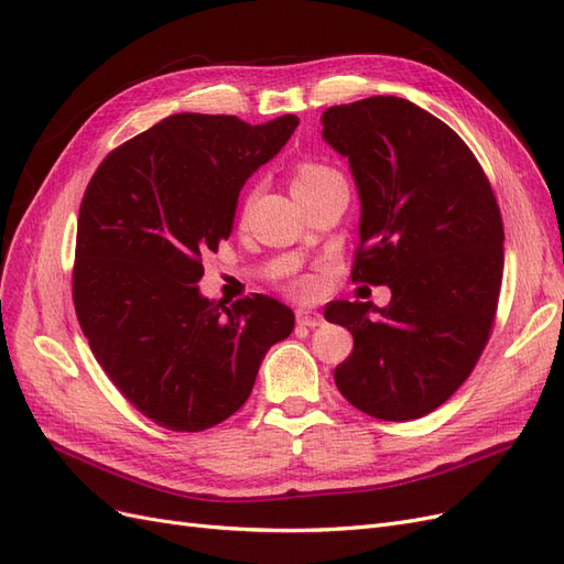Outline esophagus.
I'll return each mask as SVG.
<instances>
[{"mask_svg": "<svg viewBox=\"0 0 564 564\" xmlns=\"http://www.w3.org/2000/svg\"><path fill=\"white\" fill-rule=\"evenodd\" d=\"M296 322L301 324V327H311V329H315V327H319V324L324 322V317H322V313H317V311H311V308H299V311H296Z\"/></svg>", "mask_w": 564, "mask_h": 564, "instance_id": "1", "label": "esophagus"}]
</instances>
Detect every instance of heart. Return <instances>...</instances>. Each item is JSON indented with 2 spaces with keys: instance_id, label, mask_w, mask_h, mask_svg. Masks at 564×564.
I'll return each instance as SVG.
<instances>
[{
  "instance_id": "b5f03b06",
  "label": "heart",
  "mask_w": 564,
  "mask_h": 564,
  "mask_svg": "<svg viewBox=\"0 0 564 564\" xmlns=\"http://www.w3.org/2000/svg\"><path fill=\"white\" fill-rule=\"evenodd\" d=\"M334 178H340L334 169H329L327 164H319V162H301L296 169H294V195H303V193H311L315 191V187L329 183ZM289 289H292V294L305 299V296H313L315 294V280L313 278H299L294 280L292 284H289Z\"/></svg>"
}]
</instances>
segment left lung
<instances>
[{"mask_svg":"<svg viewBox=\"0 0 564 564\" xmlns=\"http://www.w3.org/2000/svg\"><path fill=\"white\" fill-rule=\"evenodd\" d=\"M322 127L348 158L362 204L352 282L392 294L386 308H324L352 334L336 388L369 416L421 419L470 377L489 340L503 278L497 197L458 133L404 98L334 106Z\"/></svg>","mask_w":564,"mask_h":564,"instance_id":"1","label":"left lung"}]
</instances>
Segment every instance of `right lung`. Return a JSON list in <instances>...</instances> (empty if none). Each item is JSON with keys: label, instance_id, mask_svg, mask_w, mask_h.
<instances>
[{"label": "right lung", "instance_id": "obj_1", "mask_svg": "<svg viewBox=\"0 0 564 564\" xmlns=\"http://www.w3.org/2000/svg\"><path fill=\"white\" fill-rule=\"evenodd\" d=\"M299 127L178 112L100 162L77 218L73 301L117 390L162 429L207 431L251 395L270 346L294 329L284 303L230 308L199 294L202 256L228 240L247 178Z\"/></svg>", "mask_w": 564, "mask_h": 564}]
</instances>
